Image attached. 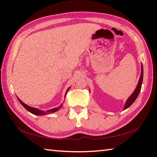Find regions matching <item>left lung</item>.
<instances>
[{
  "label": "left lung",
  "mask_w": 157,
  "mask_h": 157,
  "mask_svg": "<svg viewBox=\"0 0 157 157\" xmlns=\"http://www.w3.org/2000/svg\"><path fill=\"white\" fill-rule=\"evenodd\" d=\"M142 80H143V66H142V64H141V74H140V78H139L138 81V83L134 91L133 92V93L128 97V99H127L126 103H125L124 105V110L126 109L127 108H128L130 107L132 103L134 102V101L136 99V98L138 97L139 93H140V89H141V86H142Z\"/></svg>",
  "instance_id": "1"
}]
</instances>
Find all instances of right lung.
Wrapping results in <instances>:
<instances>
[{
	"label": "right lung",
	"instance_id": "right-lung-1",
	"mask_svg": "<svg viewBox=\"0 0 157 157\" xmlns=\"http://www.w3.org/2000/svg\"><path fill=\"white\" fill-rule=\"evenodd\" d=\"M70 88H71V87H69V88L67 89V92H66V93H65L64 97H66V95H67V92H68V90L70 89ZM17 99H18L19 101L21 103V105H22L24 107H25L27 111H29V112L31 113H33V114H34V115H36V116H44V115H47V114H49V113H54V112H56V111H58L60 109H61V107H62V103L61 105H60V106H59V107H55V108H53V109H49V110H48V111H41V110L38 109H37V108L32 107H30V106H29V105H27V104L24 103L22 101H21V100L18 98V97H17Z\"/></svg>",
	"mask_w": 157,
	"mask_h": 157
}]
</instances>
